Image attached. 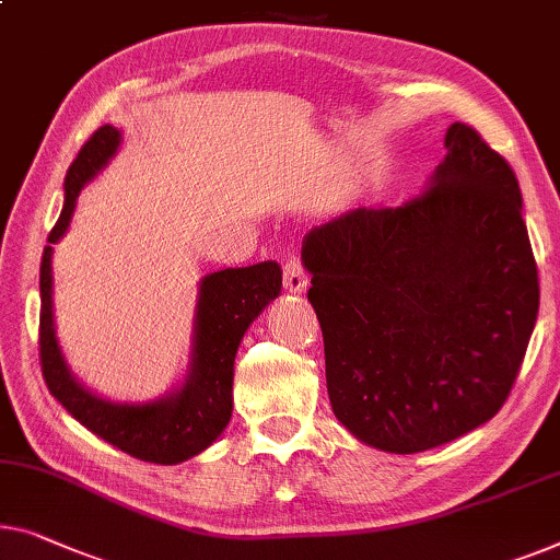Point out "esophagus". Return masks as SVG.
I'll return each mask as SVG.
<instances>
[{"mask_svg": "<svg viewBox=\"0 0 560 560\" xmlns=\"http://www.w3.org/2000/svg\"><path fill=\"white\" fill-rule=\"evenodd\" d=\"M308 287V273L304 271L302 261L296 256H291L287 264H283V289L289 294H304Z\"/></svg>", "mask_w": 560, "mask_h": 560, "instance_id": "1", "label": "esophagus"}]
</instances>
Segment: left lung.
I'll return each mask as SVG.
<instances>
[{"label":"left lung","instance_id":"1","mask_svg":"<svg viewBox=\"0 0 560 560\" xmlns=\"http://www.w3.org/2000/svg\"><path fill=\"white\" fill-rule=\"evenodd\" d=\"M424 190L354 208L304 236L331 410L412 455L486 424L511 395L538 316L518 178L465 122Z\"/></svg>","mask_w":560,"mask_h":560}]
</instances>
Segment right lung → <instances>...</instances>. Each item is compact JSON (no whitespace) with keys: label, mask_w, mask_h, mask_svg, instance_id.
I'll return each instance as SVG.
<instances>
[{"label":"right lung","mask_w":560,"mask_h":560,"mask_svg":"<svg viewBox=\"0 0 560 560\" xmlns=\"http://www.w3.org/2000/svg\"><path fill=\"white\" fill-rule=\"evenodd\" d=\"M120 130L113 125L93 132L65 175V206L47 244L70 229L74 203L88 180L118 153ZM281 291V266L261 261L244 269L213 271L200 279L194 316V352L186 382L153 402H113L80 385L57 341L52 312V246L39 266V360L47 389L74 420L122 453L155 465H175L203 453L226 430L233 410V362L241 339L258 314Z\"/></svg>","instance_id":"1"}]
</instances>
